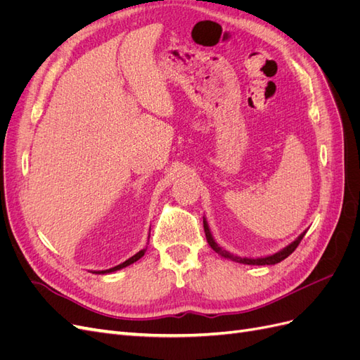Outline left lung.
<instances>
[{"mask_svg": "<svg viewBox=\"0 0 360 360\" xmlns=\"http://www.w3.org/2000/svg\"><path fill=\"white\" fill-rule=\"evenodd\" d=\"M202 224H204V233H205V238H207V243H209L212 246V249L214 250L216 254H219L221 257L224 258H228L231 261H236V263H242V264H249V266H271V264H276V263H281L282 259H285L288 255H291L294 252V249H296L299 246V243L302 242L303 236L307 234V231H303L296 240L291 242L288 246L282 248L281 250H278V252L271 254V255H267V257H258V258H248V257H238V255H234L231 252H228V250H225L222 246L217 245L214 242V238L210 233V228H209V224H207L205 217H202Z\"/></svg>", "mask_w": 360, "mask_h": 360, "instance_id": "left-lung-1", "label": "left lung"}]
</instances>
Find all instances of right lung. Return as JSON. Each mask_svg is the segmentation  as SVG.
<instances>
[{
	"label": "right lung",
	"mask_w": 360,
	"mask_h": 360,
	"mask_svg": "<svg viewBox=\"0 0 360 360\" xmlns=\"http://www.w3.org/2000/svg\"><path fill=\"white\" fill-rule=\"evenodd\" d=\"M146 250H147V248L146 249H141L139 252H136L134 257H130L129 259H126L124 263H122V264H118V266H115V267H111V269H106V270H96V271H93V274H97V275H105V274H112V271H117V270H120V269H123V267H127V266H130V264H134L135 261H138L141 257H144V254H146Z\"/></svg>",
	"instance_id": "right-lung-1"
}]
</instances>
